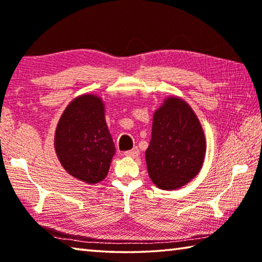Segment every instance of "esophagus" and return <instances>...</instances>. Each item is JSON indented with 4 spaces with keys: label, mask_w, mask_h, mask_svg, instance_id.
<instances>
[{
    "label": "esophagus",
    "mask_w": 262,
    "mask_h": 262,
    "mask_svg": "<svg viewBox=\"0 0 262 262\" xmlns=\"http://www.w3.org/2000/svg\"><path fill=\"white\" fill-rule=\"evenodd\" d=\"M123 155H125V156H127V157L136 158L140 155V151H139V149H137V148H134L132 150H128V151H125V152H123Z\"/></svg>",
    "instance_id": "esophagus-1"
}]
</instances>
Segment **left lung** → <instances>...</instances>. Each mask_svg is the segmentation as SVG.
<instances>
[{
    "mask_svg": "<svg viewBox=\"0 0 262 262\" xmlns=\"http://www.w3.org/2000/svg\"><path fill=\"white\" fill-rule=\"evenodd\" d=\"M206 137L192 107L180 97H167L155 111L151 140L145 150L150 179L174 190L199 174L206 156Z\"/></svg>",
    "mask_w": 262,
    "mask_h": 262,
    "instance_id": "left-lung-1",
    "label": "left lung"
}]
</instances>
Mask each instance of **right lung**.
Returning <instances> with one entry per match:
<instances>
[{"label":"right lung","instance_id":"add662e5","mask_svg":"<svg viewBox=\"0 0 262 262\" xmlns=\"http://www.w3.org/2000/svg\"><path fill=\"white\" fill-rule=\"evenodd\" d=\"M54 149L62 167L77 180L95 185L106 178L115 147L99 96L81 95L70 101L57 122Z\"/></svg>","mask_w":262,"mask_h":262}]
</instances>
